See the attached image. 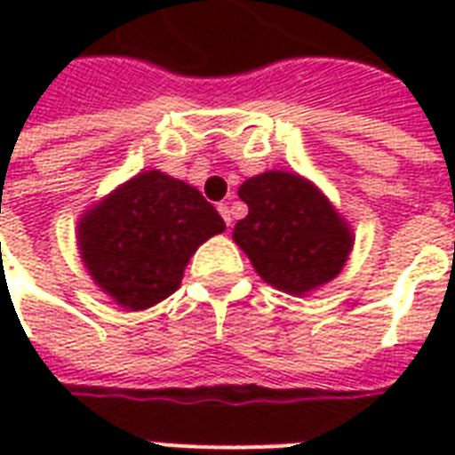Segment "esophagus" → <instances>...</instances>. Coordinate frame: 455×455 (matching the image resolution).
<instances>
[{
    "instance_id": "34e87169",
    "label": "esophagus",
    "mask_w": 455,
    "mask_h": 455,
    "mask_svg": "<svg viewBox=\"0 0 455 455\" xmlns=\"http://www.w3.org/2000/svg\"><path fill=\"white\" fill-rule=\"evenodd\" d=\"M217 210H220V214L224 217V221H227V227H231V210H228L227 203H220V205H217Z\"/></svg>"
}]
</instances>
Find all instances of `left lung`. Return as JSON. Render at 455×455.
Masks as SVG:
<instances>
[{"label": "left lung", "mask_w": 455, "mask_h": 455, "mask_svg": "<svg viewBox=\"0 0 455 455\" xmlns=\"http://www.w3.org/2000/svg\"><path fill=\"white\" fill-rule=\"evenodd\" d=\"M248 217L234 241L257 274L291 295H304L342 271L352 231L316 186L291 172H264L238 188Z\"/></svg>", "instance_id": "1"}]
</instances>
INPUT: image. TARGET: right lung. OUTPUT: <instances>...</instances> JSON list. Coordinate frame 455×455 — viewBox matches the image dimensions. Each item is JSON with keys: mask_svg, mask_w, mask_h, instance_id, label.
Wrapping results in <instances>:
<instances>
[{"mask_svg": "<svg viewBox=\"0 0 455 455\" xmlns=\"http://www.w3.org/2000/svg\"><path fill=\"white\" fill-rule=\"evenodd\" d=\"M224 228L198 188L141 172L80 221L82 259L117 304L146 309L177 291L188 257Z\"/></svg>", "mask_w": 455, "mask_h": 455, "instance_id": "obj_1", "label": "right lung"}]
</instances>
